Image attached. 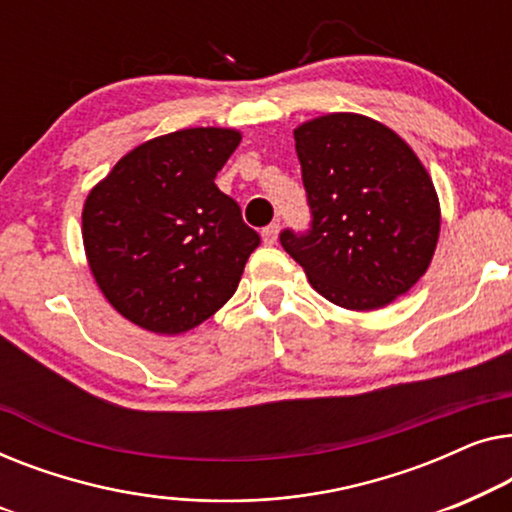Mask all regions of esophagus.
<instances>
[{"instance_id":"1","label":"esophagus","mask_w":512,"mask_h":512,"mask_svg":"<svg viewBox=\"0 0 512 512\" xmlns=\"http://www.w3.org/2000/svg\"><path fill=\"white\" fill-rule=\"evenodd\" d=\"M278 229H280V227L276 225V222L262 229V241L266 243V246H273V243L278 241Z\"/></svg>"}]
</instances>
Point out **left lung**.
Masks as SVG:
<instances>
[{
	"mask_svg": "<svg viewBox=\"0 0 512 512\" xmlns=\"http://www.w3.org/2000/svg\"><path fill=\"white\" fill-rule=\"evenodd\" d=\"M294 141L311 229H283V248L331 304H392L429 269L441 232L427 169L397 132L357 113L308 120Z\"/></svg>",
	"mask_w": 512,
	"mask_h": 512,
	"instance_id": "8db88e82",
	"label": "left lung"
}]
</instances>
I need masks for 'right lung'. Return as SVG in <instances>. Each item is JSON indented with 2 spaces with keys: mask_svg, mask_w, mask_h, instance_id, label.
I'll list each match as a JSON object with an SVG mask.
<instances>
[{
  "mask_svg": "<svg viewBox=\"0 0 512 512\" xmlns=\"http://www.w3.org/2000/svg\"><path fill=\"white\" fill-rule=\"evenodd\" d=\"M241 143L236 129L194 127L122 157L83 206L92 276L122 318L183 334L232 299L259 234L215 176Z\"/></svg>",
  "mask_w": 512,
  "mask_h": 512,
  "instance_id": "1",
  "label": "right lung"
}]
</instances>
